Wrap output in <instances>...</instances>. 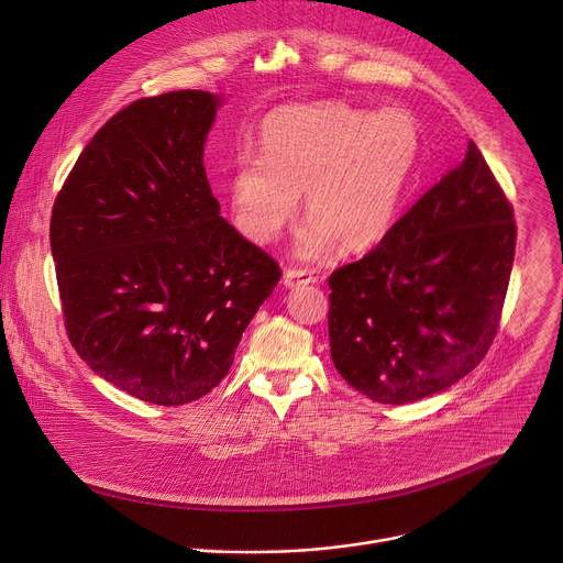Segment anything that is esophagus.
<instances>
[{
    "mask_svg": "<svg viewBox=\"0 0 563 563\" xmlns=\"http://www.w3.org/2000/svg\"><path fill=\"white\" fill-rule=\"evenodd\" d=\"M285 287H298V285H309L316 283V274L311 269H300V267H289L283 276Z\"/></svg>",
    "mask_w": 563,
    "mask_h": 563,
    "instance_id": "34e87169",
    "label": "esophagus"
}]
</instances>
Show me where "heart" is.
I'll list each match as a JSON object with an SVG mask.
<instances>
[{
    "instance_id": "1",
    "label": "heart",
    "mask_w": 563,
    "mask_h": 563,
    "mask_svg": "<svg viewBox=\"0 0 563 563\" xmlns=\"http://www.w3.org/2000/svg\"><path fill=\"white\" fill-rule=\"evenodd\" d=\"M261 156L239 154L228 196L239 230L269 243L305 213L298 252L322 256L339 243L358 252L378 243L396 218L420 152V128L407 111L372 113L345 102L289 104L261 123Z\"/></svg>"
}]
</instances>
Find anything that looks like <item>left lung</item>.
I'll use <instances>...</instances> for the list:
<instances>
[{"label": "left lung", "instance_id": "1", "mask_svg": "<svg viewBox=\"0 0 563 563\" xmlns=\"http://www.w3.org/2000/svg\"><path fill=\"white\" fill-rule=\"evenodd\" d=\"M514 252V207L470 141L376 247L331 274L343 380L374 402L407 405L470 374L498 333Z\"/></svg>", "mask_w": 563, "mask_h": 563}]
</instances>
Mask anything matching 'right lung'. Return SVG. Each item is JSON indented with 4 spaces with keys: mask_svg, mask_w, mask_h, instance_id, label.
I'll return each mask as SVG.
<instances>
[{
    "mask_svg": "<svg viewBox=\"0 0 563 563\" xmlns=\"http://www.w3.org/2000/svg\"><path fill=\"white\" fill-rule=\"evenodd\" d=\"M218 104L207 91L128 104L82 150L52 209L67 338L93 372L152 405L220 385L283 276L220 218L202 161Z\"/></svg>",
    "mask_w": 563,
    "mask_h": 563,
    "instance_id": "add662e5",
    "label": "right lung"
}]
</instances>
